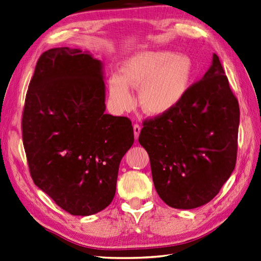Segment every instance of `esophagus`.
<instances>
[{
	"mask_svg": "<svg viewBox=\"0 0 261 261\" xmlns=\"http://www.w3.org/2000/svg\"><path fill=\"white\" fill-rule=\"evenodd\" d=\"M133 131H135V138L138 140V138L140 136V132H141V126L139 124H135L133 125Z\"/></svg>",
	"mask_w": 261,
	"mask_h": 261,
	"instance_id": "obj_1",
	"label": "esophagus"
}]
</instances>
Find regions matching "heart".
I'll return each mask as SVG.
<instances>
[{
    "label": "heart",
    "instance_id": "heart-1",
    "mask_svg": "<svg viewBox=\"0 0 261 261\" xmlns=\"http://www.w3.org/2000/svg\"><path fill=\"white\" fill-rule=\"evenodd\" d=\"M193 72V62L187 55L166 50L138 52L125 59L121 76H111L110 99L116 108L128 110L135 103L131 87H140L141 109L148 116H165L185 98Z\"/></svg>",
    "mask_w": 261,
    "mask_h": 261
}]
</instances>
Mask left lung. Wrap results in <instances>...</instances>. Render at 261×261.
Segmentation results:
<instances>
[{
  "mask_svg": "<svg viewBox=\"0 0 261 261\" xmlns=\"http://www.w3.org/2000/svg\"><path fill=\"white\" fill-rule=\"evenodd\" d=\"M240 106L219 57L165 116L144 121L139 142L150 156L160 198L195 209L218 195L236 164Z\"/></svg>",
  "mask_w": 261,
  "mask_h": 261,
  "instance_id": "8db88e82",
  "label": "left lung"
}]
</instances>
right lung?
<instances>
[{
  "mask_svg": "<svg viewBox=\"0 0 261 261\" xmlns=\"http://www.w3.org/2000/svg\"><path fill=\"white\" fill-rule=\"evenodd\" d=\"M103 63L68 47L43 52L29 83L23 142L35 185L72 215L107 207L135 142L126 117L105 114Z\"/></svg>",
  "mask_w": 261,
  "mask_h": 261,
  "instance_id": "right-lung-1",
  "label": "right lung"
}]
</instances>
